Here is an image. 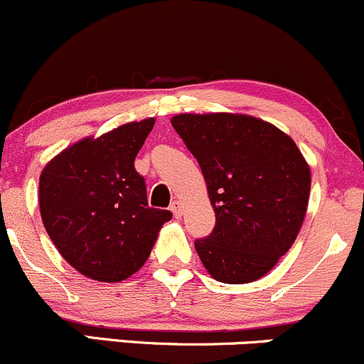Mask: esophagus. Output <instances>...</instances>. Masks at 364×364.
I'll use <instances>...</instances> for the list:
<instances>
[{
	"label": "esophagus",
	"instance_id": "obj_1",
	"mask_svg": "<svg viewBox=\"0 0 364 364\" xmlns=\"http://www.w3.org/2000/svg\"><path fill=\"white\" fill-rule=\"evenodd\" d=\"M171 211H172V214H174V218H181V204H179L178 200H174V202H171Z\"/></svg>",
	"mask_w": 364,
	"mask_h": 364
}]
</instances>
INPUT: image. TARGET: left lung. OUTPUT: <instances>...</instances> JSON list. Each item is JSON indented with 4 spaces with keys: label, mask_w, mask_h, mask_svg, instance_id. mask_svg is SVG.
<instances>
[{
    "label": "left lung",
    "mask_w": 364,
    "mask_h": 364,
    "mask_svg": "<svg viewBox=\"0 0 364 364\" xmlns=\"http://www.w3.org/2000/svg\"><path fill=\"white\" fill-rule=\"evenodd\" d=\"M208 183L216 225L195 240L216 281L263 277L293 246L311 193V169L294 141L247 114H178L171 120Z\"/></svg>",
    "instance_id": "left-lung-1"
}]
</instances>
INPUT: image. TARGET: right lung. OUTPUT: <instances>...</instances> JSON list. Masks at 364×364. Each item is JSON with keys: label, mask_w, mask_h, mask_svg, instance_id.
Listing matches in <instances>:
<instances>
[{"label": "right lung", "mask_w": 364, "mask_h": 364, "mask_svg": "<svg viewBox=\"0 0 364 364\" xmlns=\"http://www.w3.org/2000/svg\"><path fill=\"white\" fill-rule=\"evenodd\" d=\"M155 118L83 139L50 160L40 176V213L63 258L87 277L118 282L144 265L172 218L148 205L134 167Z\"/></svg>", "instance_id": "obj_1"}]
</instances>
